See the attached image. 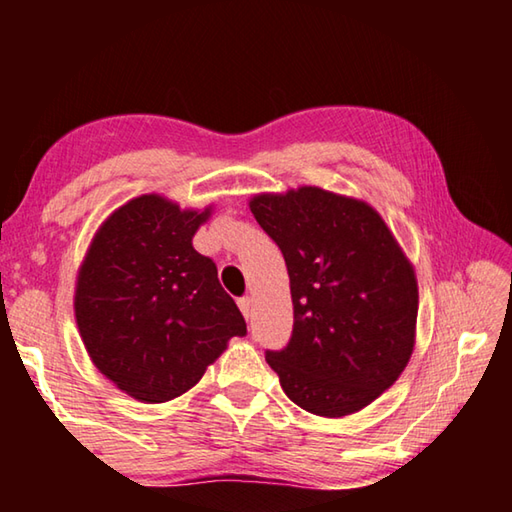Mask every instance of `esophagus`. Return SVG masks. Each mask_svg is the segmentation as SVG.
I'll list each match as a JSON object with an SVG mask.
<instances>
[{
  "label": "esophagus",
  "instance_id": "esophagus-1",
  "mask_svg": "<svg viewBox=\"0 0 512 512\" xmlns=\"http://www.w3.org/2000/svg\"><path fill=\"white\" fill-rule=\"evenodd\" d=\"M239 309H241V314L246 316V320L253 316V298H248V296H244V298H239Z\"/></svg>",
  "mask_w": 512,
  "mask_h": 512
}]
</instances>
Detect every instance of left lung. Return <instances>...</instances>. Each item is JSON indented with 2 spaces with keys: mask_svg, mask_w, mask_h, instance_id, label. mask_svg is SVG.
<instances>
[{
  "mask_svg": "<svg viewBox=\"0 0 512 512\" xmlns=\"http://www.w3.org/2000/svg\"><path fill=\"white\" fill-rule=\"evenodd\" d=\"M250 212L287 262L293 332L266 361L291 402L341 418L391 388L411 359L418 282L368 203L320 187L257 194Z\"/></svg>",
  "mask_w": 512,
  "mask_h": 512,
  "instance_id": "1",
  "label": "left lung"
}]
</instances>
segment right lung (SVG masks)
Here are the masks:
<instances>
[{"label":"right lung","mask_w":512,"mask_h":512,"mask_svg":"<svg viewBox=\"0 0 512 512\" xmlns=\"http://www.w3.org/2000/svg\"><path fill=\"white\" fill-rule=\"evenodd\" d=\"M210 212L137 196L103 221L79 268L74 314L85 350L140 402L183 395L232 336L246 334L216 264L192 246Z\"/></svg>","instance_id":"obj_1"}]
</instances>
